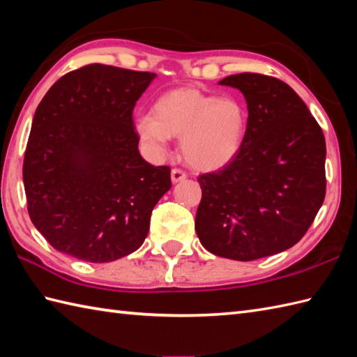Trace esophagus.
<instances>
[{
	"label": "esophagus",
	"instance_id": "1",
	"mask_svg": "<svg viewBox=\"0 0 357 357\" xmlns=\"http://www.w3.org/2000/svg\"><path fill=\"white\" fill-rule=\"evenodd\" d=\"M186 178V172L185 171H181V169H178V168H174L172 171H171V180H172V183H178V181H183Z\"/></svg>",
	"mask_w": 357,
	"mask_h": 357
}]
</instances>
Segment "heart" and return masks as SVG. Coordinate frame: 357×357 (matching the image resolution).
Returning a JSON list of instances; mask_svg holds the SVG:
<instances>
[{"label": "heart", "instance_id": "obj_1", "mask_svg": "<svg viewBox=\"0 0 357 357\" xmlns=\"http://www.w3.org/2000/svg\"><path fill=\"white\" fill-rule=\"evenodd\" d=\"M245 112L234 98H217L197 89H177L155 100L153 113L136 117L142 146L153 157L168 154L169 139H180L185 162L199 171H217L240 153Z\"/></svg>", "mask_w": 357, "mask_h": 357}]
</instances>
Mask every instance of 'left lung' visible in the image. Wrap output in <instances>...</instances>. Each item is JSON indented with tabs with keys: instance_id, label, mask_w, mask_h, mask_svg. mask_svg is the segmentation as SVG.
Returning a JSON list of instances; mask_svg holds the SVG:
<instances>
[{
	"instance_id": "obj_1",
	"label": "left lung",
	"mask_w": 357,
	"mask_h": 357,
	"mask_svg": "<svg viewBox=\"0 0 357 357\" xmlns=\"http://www.w3.org/2000/svg\"><path fill=\"white\" fill-rule=\"evenodd\" d=\"M248 104L240 153L199 177L195 231L213 255L252 261L295 245L326 199V139L310 109L280 79L232 75Z\"/></svg>"
}]
</instances>
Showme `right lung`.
<instances>
[{"mask_svg": "<svg viewBox=\"0 0 357 357\" xmlns=\"http://www.w3.org/2000/svg\"><path fill=\"white\" fill-rule=\"evenodd\" d=\"M155 73L104 64L70 71L33 116L22 180L31 223L54 249L109 263L144 244L169 166L139 153L132 109Z\"/></svg>", "mask_w": 357, "mask_h": 357, "instance_id": "right-lung-1", "label": "right lung"}]
</instances>
